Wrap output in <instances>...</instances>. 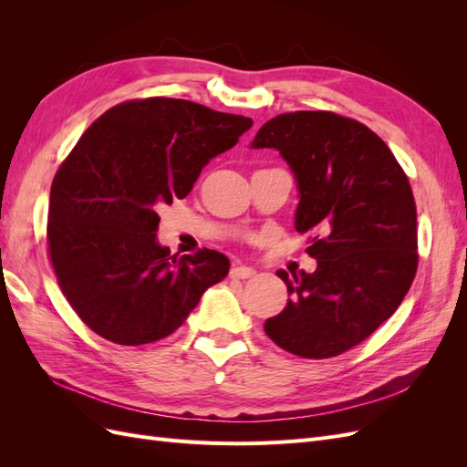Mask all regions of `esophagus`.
Returning a JSON list of instances; mask_svg holds the SVG:
<instances>
[{"label":"esophagus","instance_id":"34e87169","mask_svg":"<svg viewBox=\"0 0 467 467\" xmlns=\"http://www.w3.org/2000/svg\"><path fill=\"white\" fill-rule=\"evenodd\" d=\"M253 275H255V268H251V266H244V265H239V266H232V271H230V276L232 278H251Z\"/></svg>","mask_w":467,"mask_h":467}]
</instances>
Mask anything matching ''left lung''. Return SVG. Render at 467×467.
Listing matches in <instances>:
<instances>
[{"instance_id":"8db88e82","label":"left lung","mask_w":467,"mask_h":467,"mask_svg":"<svg viewBox=\"0 0 467 467\" xmlns=\"http://www.w3.org/2000/svg\"><path fill=\"white\" fill-rule=\"evenodd\" d=\"M251 148H275L298 182L296 232L312 234V273L278 271L290 300L265 333L292 355L329 358L370 337L411 288L417 208L384 140L327 110L285 112Z\"/></svg>"}]
</instances>
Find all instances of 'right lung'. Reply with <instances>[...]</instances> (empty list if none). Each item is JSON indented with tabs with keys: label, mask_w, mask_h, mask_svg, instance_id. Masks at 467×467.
<instances>
[{
	"label": "right lung",
	"mask_w": 467,
	"mask_h": 467,
	"mask_svg": "<svg viewBox=\"0 0 467 467\" xmlns=\"http://www.w3.org/2000/svg\"><path fill=\"white\" fill-rule=\"evenodd\" d=\"M251 126L242 115L150 97L109 109L83 132L52 181L48 247L89 329L126 347L160 341L225 278L222 253L177 257L158 244V210L185 199L202 167Z\"/></svg>",
	"instance_id": "obj_1"
}]
</instances>
